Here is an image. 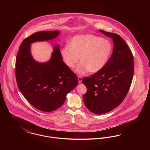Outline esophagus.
<instances>
[{
  "label": "esophagus",
  "instance_id": "1",
  "mask_svg": "<svg viewBox=\"0 0 150 150\" xmlns=\"http://www.w3.org/2000/svg\"><path fill=\"white\" fill-rule=\"evenodd\" d=\"M78 79L79 83H81V81H82V78H81V77L80 76H78Z\"/></svg>",
  "mask_w": 150,
  "mask_h": 150
}]
</instances>
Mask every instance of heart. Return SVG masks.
I'll list each match as a JSON object with an SVG mask.
<instances>
[{"label":"heart","mask_w":150,"mask_h":150,"mask_svg":"<svg viewBox=\"0 0 150 150\" xmlns=\"http://www.w3.org/2000/svg\"><path fill=\"white\" fill-rule=\"evenodd\" d=\"M112 44L107 39L92 34L78 35L70 41L61 50L66 65L74 69L79 61L81 62L76 72L84 75L86 72L96 73L106 66L112 52Z\"/></svg>","instance_id":"b5f03b06"}]
</instances>
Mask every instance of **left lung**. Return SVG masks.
I'll list each match as a JSON object with an SVG mask.
<instances>
[{"label":"left lung","mask_w":150,"mask_h":150,"mask_svg":"<svg viewBox=\"0 0 150 150\" xmlns=\"http://www.w3.org/2000/svg\"><path fill=\"white\" fill-rule=\"evenodd\" d=\"M100 31L113 39L112 54L103 69L83 79L82 82L87 88L83 95L86 107L101 115L112 111L124 100L132 84L134 65L132 53L120 36Z\"/></svg>","instance_id":"obj_1"}]
</instances>
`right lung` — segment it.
Returning <instances> with one entry per match:
<instances>
[{"instance_id": "obj_1", "label": "right lung", "mask_w": 150, "mask_h": 150, "mask_svg": "<svg viewBox=\"0 0 150 150\" xmlns=\"http://www.w3.org/2000/svg\"><path fill=\"white\" fill-rule=\"evenodd\" d=\"M57 30L34 33L22 42L16 59V78L25 98L36 108L50 112L61 107L67 93L78 84L76 74L62 61L59 46H55L50 60L35 61L30 52L31 44L53 39Z\"/></svg>"}]
</instances>
